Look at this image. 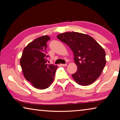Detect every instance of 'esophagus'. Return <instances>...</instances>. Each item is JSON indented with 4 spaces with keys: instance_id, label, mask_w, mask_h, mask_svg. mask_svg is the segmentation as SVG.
I'll return each mask as SVG.
<instances>
[{
    "instance_id": "esophagus-1",
    "label": "esophagus",
    "mask_w": 120,
    "mask_h": 120,
    "mask_svg": "<svg viewBox=\"0 0 120 120\" xmlns=\"http://www.w3.org/2000/svg\"><path fill=\"white\" fill-rule=\"evenodd\" d=\"M60 65H61V66H67V64H61Z\"/></svg>"
}]
</instances>
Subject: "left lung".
Segmentation results:
<instances>
[{
    "label": "left lung",
    "instance_id": "obj_1",
    "mask_svg": "<svg viewBox=\"0 0 120 120\" xmlns=\"http://www.w3.org/2000/svg\"><path fill=\"white\" fill-rule=\"evenodd\" d=\"M57 38L74 53L77 71L72 77L76 82L87 86L95 82L106 64L104 49L90 36L78 32H65Z\"/></svg>",
    "mask_w": 120,
    "mask_h": 120
}]
</instances>
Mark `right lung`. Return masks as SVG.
Masks as SVG:
<instances>
[{"instance_id": "add662e5", "label": "right lung", "mask_w": 120, "mask_h": 120, "mask_svg": "<svg viewBox=\"0 0 120 120\" xmlns=\"http://www.w3.org/2000/svg\"><path fill=\"white\" fill-rule=\"evenodd\" d=\"M50 40L48 35L36 38L24 49L20 59L25 79L38 89H46L52 84L58 68L57 66L46 63L49 56L46 50Z\"/></svg>"}]
</instances>
